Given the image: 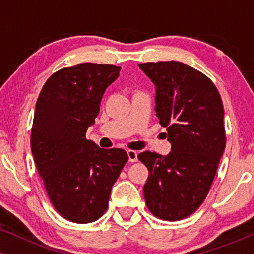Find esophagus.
<instances>
[{
  "instance_id": "esophagus-1",
  "label": "esophagus",
  "mask_w": 254,
  "mask_h": 254,
  "mask_svg": "<svg viewBox=\"0 0 254 254\" xmlns=\"http://www.w3.org/2000/svg\"><path fill=\"white\" fill-rule=\"evenodd\" d=\"M127 155H128V161L134 163L137 161V152L134 151V150H128L127 151Z\"/></svg>"
}]
</instances>
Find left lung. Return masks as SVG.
I'll return each mask as SVG.
<instances>
[{"mask_svg":"<svg viewBox=\"0 0 254 254\" xmlns=\"http://www.w3.org/2000/svg\"><path fill=\"white\" fill-rule=\"evenodd\" d=\"M138 67L154 83L155 111L171 143L168 156L143 151L145 203L155 216L183 220L206 199L224 152V110L216 86L202 72L178 61Z\"/></svg>","mask_w":254,"mask_h":254,"instance_id":"1","label":"left lung"}]
</instances>
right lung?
<instances>
[{"instance_id":"add662e5","label":"right lung","mask_w":254,"mask_h":254,"mask_svg":"<svg viewBox=\"0 0 254 254\" xmlns=\"http://www.w3.org/2000/svg\"><path fill=\"white\" fill-rule=\"evenodd\" d=\"M120 69L97 64L64 68L47 79L37 100L31 133L34 163L55 209L75 223H90L105 213L128 161L123 149H102L85 138Z\"/></svg>"}]
</instances>
